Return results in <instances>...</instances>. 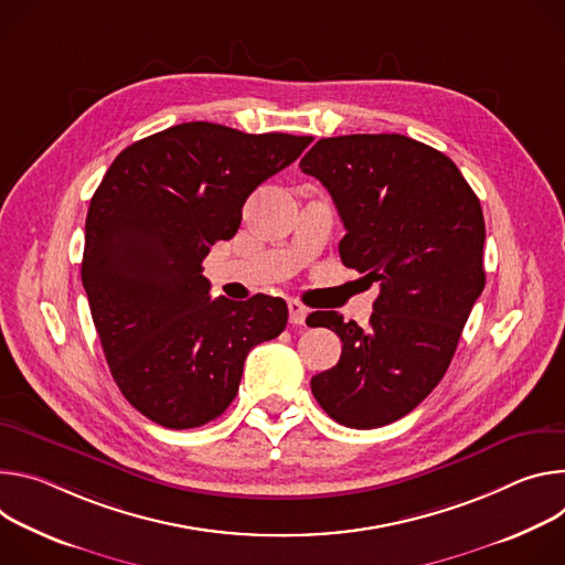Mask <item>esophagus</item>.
<instances>
[{"label":"esophagus","mask_w":565,"mask_h":565,"mask_svg":"<svg viewBox=\"0 0 565 565\" xmlns=\"http://www.w3.org/2000/svg\"><path fill=\"white\" fill-rule=\"evenodd\" d=\"M287 307H289V323L291 326H302L305 319H307V307L298 300H289Z\"/></svg>","instance_id":"obj_1"}]
</instances>
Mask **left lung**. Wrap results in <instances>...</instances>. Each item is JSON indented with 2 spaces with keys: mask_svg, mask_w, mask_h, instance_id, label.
<instances>
[{
  "mask_svg": "<svg viewBox=\"0 0 565 565\" xmlns=\"http://www.w3.org/2000/svg\"><path fill=\"white\" fill-rule=\"evenodd\" d=\"M300 170L334 200L343 265L380 282L367 328L339 311L307 317L343 343L311 393L343 426H386L440 384L484 289L480 202L447 154L404 135L321 139Z\"/></svg>",
  "mask_w": 565,
  "mask_h": 565,
  "instance_id": "8db88e82",
  "label": "left lung"
}]
</instances>
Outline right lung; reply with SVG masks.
Instances as JSON below:
<instances>
[{"mask_svg":"<svg viewBox=\"0 0 565 565\" xmlns=\"http://www.w3.org/2000/svg\"><path fill=\"white\" fill-rule=\"evenodd\" d=\"M311 137L193 120L125 148L92 198L83 287L109 372L141 415L195 428L235 399L248 350L287 326L282 298L211 300L202 263L256 188Z\"/></svg>","mask_w":565,"mask_h":565,"instance_id":"add662e5","label":"right lung"}]
</instances>
